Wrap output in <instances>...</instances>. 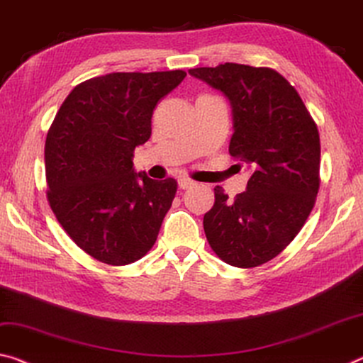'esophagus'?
<instances>
[{
    "mask_svg": "<svg viewBox=\"0 0 363 363\" xmlns=\"http://www.w3.org/2000/svg\"><path fill=\"white\" fill-rule=\"evenodd\" d=\"M177 184H179V187L184 189V191H186V189H191L192 186H195V182L192 179H189V177H181V179L177 181Z\"/></svg>",
    "mask_w": 363,
    "mask_h": 363,
    "instance_id": "obj_1",
    "label": "esophagus"
}]
</instances>
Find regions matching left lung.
<instances>
[{
  "mask_svg": "<svg viewBox=\"0 0 363 363\" xmlns=\"http://www.w3.org/2000/svg\"><path fill=\"white\" fill-rule=\"evenodd\" d=\"M189 74L228 96L229 153L252 171L247 191L235 199L215 187V205L203 216L206 240L224 263L260 267L291 244L313 208L318 129L297 90L274 69L224 62Z\"/></svg>",
  "mask_w": 363,
  "mask_h": 363,
  "instance_id": "1",
  "label": "left lung"
}]
</instances>
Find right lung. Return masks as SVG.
<instances>
[{"mask_svg":"<svg viewBox=\"0 0 363 363\" xmlns=\"http://www.w3.org/2000/svg\"><path fill=\"white\" fill-rule=\"evenodd\" d=\"M187 74L113 72L74 87L45 142L47 197L85 254L121 267L147 254L177 191L172 177L134 171L135 147L152 135L157 103Z\"/></svg>","mask_w":363,"mask_h":363,"instance_id":"add662e5","label":"right lung"}]
</instances>
